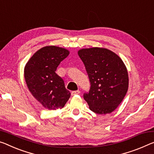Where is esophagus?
Listing matches in <instances>:
<instances>
[{
	"label": "esophagus",
	"instance_id": "obj_1",
	"mask_svg": "<svg viewBox=\"0 0 154 154\" xmlns=\"http://www.w3.org/2000/svg\"><path fill=\"white\" fill-rule=\"evenodd\" d=\"M80 94V91L79 90H76V91H73L72 92V96H75L78 95V94Z\"/></svg>",
	"mask_w": 154,
	"mask_h": 154
}]
</instances>
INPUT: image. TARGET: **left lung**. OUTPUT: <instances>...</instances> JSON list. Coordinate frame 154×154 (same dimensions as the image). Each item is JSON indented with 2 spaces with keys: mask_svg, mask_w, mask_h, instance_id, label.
<instances>
[{
  "mask_svg": "<svg viewBox=\"0 0 154 154\" xmlns=\"http://www.w3.org/2000/svg\"><path fill=\"white\" fill-rule=\"evenodd\" d=\"M78 54L90 81V89L83 95L89 109L98 114L112 113L128 90V72L123 61L109 49L100 47L80 49Z\"/></svg>",
  "mask_w": 154,
  "mask_h": 154,
  "instance_id": "1",
  "label": "left lung"
}]
</instances>
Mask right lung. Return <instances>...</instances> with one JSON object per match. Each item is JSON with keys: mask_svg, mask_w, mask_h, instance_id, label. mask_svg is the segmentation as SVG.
<instances>
[{"mask_svg": "<svg viewBox=\"0 0 154 154\" xmlns=\"http://www.w3.org/2000/svg\"><path fill=\"white\" fill-rule=\"evenodd\" d=\"M69 54L65 48L46 46L38 50L26 64L24 75L31 94L45 108L62 109L71 94L56 74L59 64Z\"/></svg>", "mask_w": 154, "mask_h": 154, "instance_id": "obj_1", "label": "right lung"}]
</instances>
